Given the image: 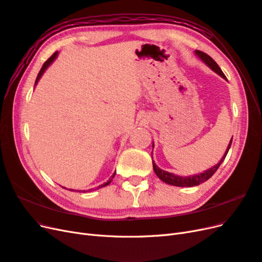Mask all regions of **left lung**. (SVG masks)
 Segmentation results:
<instances>
[{
    "instance_id": "obj_1",
    "label": "left lung",
    "mask_w": 262,
    "mask_h": 262,
    "mask_svg": "<svg viewBox=\"0 0 262 262\" xmlns=\"http://www.w3.org/2000/svg\"><path fill=\"white\" fill-rule=\"evenodd\" d=\"M195 54L199 57L205 64H207L208 67H210L214 72H216L219 75H221L222 77L226 78V76L224 75V73L222 72L221 68L217 66V63L214 61L209 54L204 53L200 50H195ZM232 141H233V138L231 140V142H229V144L227 146V149L226 152L224 154V156L222 157V160L217 163V165L214 166V167L205 170L204 172H201L199 173V175H194V176H189V177H181V176H177V175H173V173L171 172H168L166 170H163L161 168H158L156 164L153 162V168H154V171L157 175V177L160 178L161 180H163L164 182H166V184L168 185H172V186H177V187H193V186H199L200 184H203L204 181H207L208 179H210L214 173H215V171L219 169V167L221 166V164L223 163V161L225 160V157L228 153V149L229 147H231L232 145ZM153 147H154V144H153Z\"/></svg>"
}]
</instances>
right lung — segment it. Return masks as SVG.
Here are the masks:
<instances>
[{
  "instance_id": "add662e5",
  "label": "right lung",
  "mask_w": 262,
  "mask_h": 262,
  "mask_svg": "<svg viewBox=\"0 0 262 262\" xmlns=\"http://www.w3.org/2000/svg\"><path fill=\"white\" fill-rule=\"evenodd\" d=\"M57 55H58V52H54L52 55H51V57L48 59V60H47L45 63H43V66H42V68H41V70L40 71H39V73H38V75H37V78H36V82H35V85L38 83V81H39V78H40L41 77V75L43 74V72H45V71H46V69L47 68H48L50 64H51V63L53 62V60L55 59V58H57ZM115 175H116V172L114 173V175L112 176V178H110L107 182H105V184L104 185H101V186H98L97 187V189H99V188H102V187H106L107 185H109L110 184V182H112V180H113V178L115 177ZM71 190V189H70ZM90 190H92V189H90ZM71 191H72V190H71Z\"/></svg>"
}]
</instances>
